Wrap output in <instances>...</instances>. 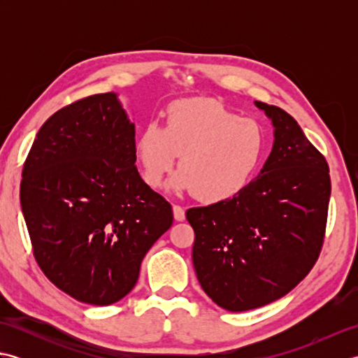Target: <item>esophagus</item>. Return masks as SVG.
Segmentation results:
<instances>
[{
	"label": "esophagus",
	"instance_id": "34e87169",
	"mask_svg": "<svg viewBox=\"0 0 358 358\" xmlns=\"http://www.w3.org/2000/svg\"><path fill=\"white\" fill-rule=\"evenodd\" d=\"M172 210H173V218L177 220V222H185L186 214H185V209H183V208L177 206V204H173Z\"/></svg>",
	"mask_w": 358,
	"mask_h": 358
}]
</instances>
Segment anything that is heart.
I'll use <instances>...</instances> for the list:
<instances>
[{
	"label": "heart",
	"instance_id": "obj_1",
	"mask_svg": "<svg viewBox=\"0 0 358 358\" xmlns=\"http://www.w3.org/2000/svg\"><path fill=\"white\" fill-rule=\"evenodd\" d=\"M141 177L162 185L178 157L180 171L169 187L192 191L206 204L224 203L245 191L266 154V132L254 118L208 98L177 100L166 109L164 124L144 126L135 143Z\"/></svg>",
	"mask_w": 358,
	"mask_h": 358
}]
</instances>
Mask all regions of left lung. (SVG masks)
Masks as SVG:
<instances>
[{
    "label": "left lung",
    "mask_w": 358,
    "mask_h": 358,
    "mask_svg": "<svg viewBox=\"0 0 358 358\" xmlns=\"http://www.w3.org/2000/svg\"><path fill=\"white\" fill-rule=\"evenodd\" d=\"M273 126L258 177L224 203L187 209L192 262L203 291L241 313L275 301L313 269L323 245L329 167L283 109L255 101Z\"/></svg>",
    "instance_id": "left-lung-1"
}]
</instances>
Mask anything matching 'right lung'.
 Returning <instances> with one entry per match:
<instances>
[{"label": "right lung", "instance_id": "obj_1", "mask_svg": "<svg viewBox=\"0 0 358 358\" xmlns=\"http://www.w3.org/2000/svg\"><path fill=\"white\" fill-rule=\"evenodd\" d=\"M135 162V124L108 92L53 113L22 167L20 200L35 260L81 303L126 296L144 255L172 226V206Z\"/></svg>", "mask_w": 358, "mask_h": 358}]
</instances>
